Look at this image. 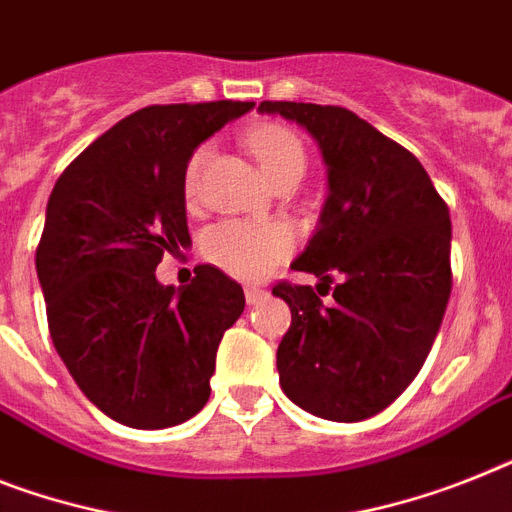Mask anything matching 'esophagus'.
<instances>
[{"instance_id": "obj_1", "label": "esophagus", "mask_w": 512, "mask_h": 512, "mask_svg": "<svg viewBox=\"0 0 512 512\" xmlns=\"http://www.w3.org/2000/svg\"><path fill=\"white\" fill-rule=\"evenodd\" d=\"M264 298H266L264 290H259V287H246V303H248V306H259Z\"/></svg>"}]
</instances>
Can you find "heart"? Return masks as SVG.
<instances>
[{
  "mask_svg": "<svg viewBox=\"0 0 512 512\" xmlns=\"http://www.w3.org/2000/svg\"><path fill=\"white\" fill-rule=\"evenodd\" d=\"M248 146L259 159L261 170L272 180L293 162H303V146L290 130L280 125H264L248 135ZM206 159V146L190 154L185 164V193H193L198 183V172ZM206 259L222 272L238 277V280H261L274 266L293 251V235L282 225L269 222H243V219H227L209 227L201 243Z\"/></svg>",
  "mask_w": 512,
  "mask_h": 512,
  "instance_id": "heart-1",
  "label": "heart"
}]
</instances>
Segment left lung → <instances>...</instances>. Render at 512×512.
Instances as JSON below:
<instances>
[{
    "mask_svg": "<svg viewBox=\"0 0 512 512\" xmlns=\"http://www.w3.org/2000/svg\"><path fill=\"white\" fill-rule=\"evenodd\" d=\"M311 133L327 167V201L295 272L335 284L324 307L308 285L272 293L293 322L277 348L282 392L327 421L377 416L413 382L445 316L450 211L416 156L342 107L261 101ZM338 282L335 283L334 280Z\"/></svg>",
    "mask_w": 512,
    "mask_h": 512,
    "instance_id": "left-lung-1",
    "label": "left lung"
}]
</instances>
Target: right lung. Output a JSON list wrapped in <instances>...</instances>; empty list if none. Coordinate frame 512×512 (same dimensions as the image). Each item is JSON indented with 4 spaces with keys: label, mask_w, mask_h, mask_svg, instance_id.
Returning a JSON list of instances; mask_svg holds the SVG:
<instances>
[{
    "label": "right lung",
    "mask_w": 512,
    "mask_h": 512,
    "mask_svg": "<svg viewBox=\"0 0 512 512\" xmlns=\"http://www.w3.org/2000/svg\"><path fill=\"white\" fill-rule=\"evenodd\" d=\"M253 101L146 107L99 135L59 175L36 272L59 358L117 424L167 429L209 400L219 340L246 295L217 266L162 285L164 253L190 246L185 164Z\"/></svg>",
    "instance_id": "1"
}]
</instances>
